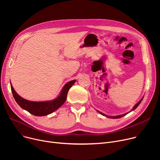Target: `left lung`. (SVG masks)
<instances>
[{
    "label": "left lung",
    "instance_id": "obj_1",
    "mask_svg": "<svg viewBox=\"0 0 160 160\" xmlns=\"http://www.w3.org/2000/svg\"><path fill=\"white\" fill-rule=\"evenodd\" d=\"M142 98H142L133 107V108L132 109V110L130 111V112H128V113H124V114H122V115H117V116H112V117H111V116H108V115H105L104 113H102V112H99V111H98L97 110V112L99 113H100L101 115H104V116H105V117H108V118H111V119H119V118H121V117H124V115H126L127 114H128V113H130V112H131L132 111H133V110H135V109H136L137 108V107L140 104V103L141 102V101H142Z\"/></svg>",
    "mask_w": 160,
    "mask_h": 160
}]
</instances>
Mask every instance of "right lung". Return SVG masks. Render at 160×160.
I'll use <instances>...</instances> for the list:
<instances>
[{"mask_svg":"<svg viewBox=\"0 0 160 160\" xmlns=\"http://www.w3.org/2000/svg\"><path fill=\"white\" fill-rule=\"evenodd\" d=\"M75 82L76 80H73L67 82L62 88L60 94L55 99L49 100V101L43 102L30 101V100L22 98L17 93L11 83L10 84L13 98L16 102L19 104L21 108L33 115L45 116L53 113L64 104V102L66 101L68 91Z\"/></svg>","mask_w":160,"mask_h":160,"instance_id":"1","label":"right lung"}]
</instances>
